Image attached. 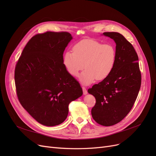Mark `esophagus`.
I'll list each match as a JSON object with an SVG mask.
<instances>
[{
  "label": "esophagus",
  "instance_id": "esophagus-1",
  "mask_svg": "<svg viewBox=\"0 0 156 156\" xmlns=\"http://www.w3.org/2000/svg\"><path fill=\"white\" fill-rule=\"evenodd\" d=\"M82 89H83V94L84 95H86V94H87L88 92L87 90V89L84 88V87H82Z\"/></svg>",
  "mask_w": 156,
  "mask_h": 156
}]
</instances>
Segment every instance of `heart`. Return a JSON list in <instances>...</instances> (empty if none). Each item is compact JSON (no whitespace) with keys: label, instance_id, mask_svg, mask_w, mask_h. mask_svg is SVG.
Returning <instances> with one entry per match:
<instances>
[{"label":"heart","instance_id":"b5f03b06","mask_svg":"<svg viewBox=\"0 0 156 156\" xmlns=\"http://www.w3.org/2000/svg\"><path fill=\"white\" fill-rule=\"evenodd\" d=\"M116 62L115 48L109 44H102L92 39L83 40L75 44L73 53L66 51L63 64L67 72L77 77L84 70L79 80L84 84H90L96 80L101 81L111 74Z\"/></svg>","mask_w":156,"mask_h":156}]
</instances>
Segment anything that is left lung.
Masks as SVG:
<instances>
[{
    "mask_svg": "<svg viewBox=\"0 0 156 156\" xmlns=\"http://www.w3.org/2000/svg\"><path fill=\"white\" fill-rule=\"evenodd\" d=\"M116 44V62L111 74L88 90L96 98L91 114L97 123L111 126L128 114L138 96L141 84L139 58L136 51L119 32L103 33Z\"/></svg>",
    "mask_w": 156,
    "mask_h": 156,
    "instance_id": "8db88e82",
    "label": "left lung"
}]
</instances>
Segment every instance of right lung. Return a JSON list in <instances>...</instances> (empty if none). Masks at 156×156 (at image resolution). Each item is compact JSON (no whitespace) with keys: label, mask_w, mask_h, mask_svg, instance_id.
Returning <instances> with one entry per match:
<instances>
[{"label":"right lung","mask_w":156,"mask_h":156,"mask_svg":"<svg viewBox=\"0 0 156 156\" xmlns=\"http://www.w3.org/2000/svg\"><path fill=\"white\" fill-rule=\"evenodd\" d=\"M72 39L66 32L37 34L28 42L16 64L19 100L42 125L62 124L69 103L83 95L80 84L63 64L64 51Z\"/></svg>","instance_id":"right-lung-1"}]
</instances>
